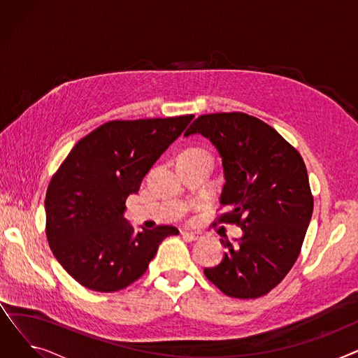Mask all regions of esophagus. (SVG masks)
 Masks as SVG:
<instances>
[{
    "label": "esophagus",
    "instance_id": "esophagus-1",
    "mask_svg": "<svg viewBox=\"0 0 358 358\" xmlns=\"http://www.w3.org/2000/svg\"><path fill=\"white\" fill-rule=\"evenodd\" d=\"M181 235L185 241H189V242L200 241L201 238H204V235L201 232H181Z\"/></svg>",
    "mask_w": 358,
    "mask_h": 358
}]
</instances>
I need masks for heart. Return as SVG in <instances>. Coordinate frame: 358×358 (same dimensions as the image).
Listing matches in <instances>:
<instances>
[{"instance_id": "1", "label": "heart", "mask_w": 358, "mask_h": 358, "mask_svg": "<svg viewBox=\"0 0 358 358\" xmlns=\"http://www.w3.org/2000/svg\"><path fill=\"white\" fill-rule=\"evenodd\" d=\"M182 157L184 158H192V157H209V155L201 149H190V150H187V152H184Z\"/></svg>"}]
</instances>
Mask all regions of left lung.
I'll use <instances>...</instances> for the list:
<instances>
[{
  "mask_svg": "<svg viewBox=\"0 0 358 358\" xmlns=\"http://www.w3.org/2000/svg\"><path fill=\"white\" fill-rule=\"evenodd\" d=\"M209 139L222 158L224 184L219 222L242 236L204 275L224 294L255 299L273 290L293 267L309 227L313 197L305 162L277 130L245 113H215L193 122L184 136Z\"/></svg>",
  "mask_w": 358,
  "mask_h": 358,
  "instance_id": "8db88e82",
  "label": "left lung"
}]
</instances>
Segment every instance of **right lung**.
Returning <instances> with one entry per match:
<instances>
[{
  "label": "right lung",
  "instance_id": "right-lung-1",
  "mask_svg": "<svg viewBox=\"0 0 358 358\" xmlns=\"http://www.w3.org/2000/svg\"><path fill=\"white\" fill-rule=\"evenodd\" d=\"M193 115L107 122L81 139L48 187L46 236L65 271L90 290L117 292L148 268L174 227L136 232L126 199Z\"/></svg>",
  "mask_w": 358,
  "mask_h": 358
}]
</instances>
